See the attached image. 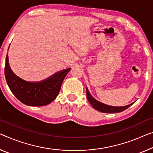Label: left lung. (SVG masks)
Masks as SVG:
<instances>
[{
	"instance_id": "obj_1",
	"label": "left lung",
	"mask_w": 153,
	"mask_h": 153,
	"mask_svg": "<svg viewBox=\"0 0 153 153\" xmlns=\"http://www.w3.org/2000/svg\"><path fill=\"white\" fill-rule=\"evenodd\" d=\"M86 92H87V98L90 104L96 110H98L100 112L102 113H109V114H114V113H120L124 111V110L127 109L131 105H132L133 103H131L130 105H126V106L123 107H114L111 106V105H105L104 103H102L99 101L96 100L95 98H94L90 93L89 92L88 88H86Z\"/></svg>"
}]
</instances>
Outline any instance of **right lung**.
<instances>
[{
    "mask_svg": "<svg viewBox=\"0 0 153 153\" xmlns=\"http://www.w3.org/2000/svg\"><path fill=\"white\" fill-rule=\"evenodd\" d=\"M70 70H61L41 81H27L16 76L11 70L7 53L4 75L11 92L21 102L28 106L40 107L50 104L57 98L63 80Z\"/></svg>",
    "mask_w": 153,
    "mask_h": 153,
    "instance_id": "1",
    "label": "right lung"
}]
</instances>
